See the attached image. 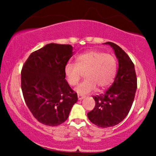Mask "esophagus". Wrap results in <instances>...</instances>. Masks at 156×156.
<instances>
[{"label":"esophagus","instance_id":"esophagus-1","mask_svg":"<svg viewBox=\"0 0 156 156\" xmlns=\"http://www.w3.org/2000/svg\"><path fill=\"white\" fill-rule=\"evenodd\" d=\"M84 96L83 95H81V94H78V99L79 100H82V99H84Z\"/></svg>","mask_w":156,"mask_h":156}]
</instances>
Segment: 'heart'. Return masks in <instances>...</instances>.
Instances as JSON below:
<instances>
[{
  "mask_svg": "<svg viewBox=\"0 0 156 156\" xmlns=\"http://www.w3.org/2000/svg\"><path fill=\"white\" fill-rule=\"evenodd\" d=\"M116 61L112 55L96 50H89L78 55L76 64L67 63L64 72L68 84L75 86L85 73V80L75 91L85 95L95 91L97 87L104 89L113 82L116 74Z\"/></svg>",
  "mask_w": 156,
  "mask_h": 156,
  "instance_id": "b5f03b06",
  "label": "heart"
}]
</instances>
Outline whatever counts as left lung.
I'll list each match as a JSON object with an SVG mask.
<instances>
[{"label": "left lung", "mask_w": 156, "mask_h": 156, "mask_svg": "<svg viewBox=\"0 0 156 156\" xmlns=\"http://www.w3.org/2000/svg\"><path fill=\"white\" fill-rule=\"evenodd\" d=\"M104 44L114 49L119 61L118 72L110 88L104 94L93 97L94 108L87 113V116L97 126L108 128L119 124L129 114L137 89V78L129 55L114 42Z\"/></svg>", "instance_id": "obj_1"}]
</instances>
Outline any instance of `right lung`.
Returning a JSON list of instances; mask_svg holds the SVG:
<instances>
[{
    "label": "right lung",
    "instance_id": "obj_1",
    "mask_svg": "<svg viewBox=\"0 0 156 156\" xmlns=\"http://www.w3.org/2000/svg\"><path fill=\"white\" fill-rule=\"evenodd\" d=\"M74 54L70 44L50 43L31 53L21 71V89L27 107L42 124L56 126L69 117L77 101L65 80V65Z\"/></svg>",
    "mask_w": 156,
    "mask_h": 156
}]
</instances>
